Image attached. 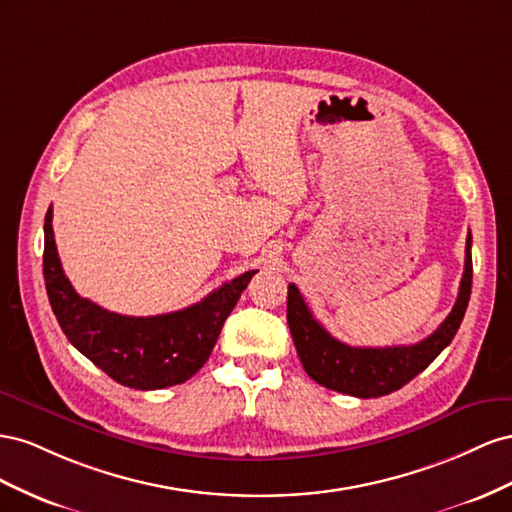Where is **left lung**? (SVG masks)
Returning a JSON list of instances; mask_svg holds the SVG:
<instances>
[{"mask_svg": "<svg viewBox=\"0 0 512 512\" xmlns=\"http://www.w3.org/2000/svg\"><path fill=\"white\" fill-rule=\"evenodd\" d=\"M472 294V236L465 242V270L459 296L448 317L425 341L397 347H352L337 341L313 317L298 287L287 291V324L304 371L317 384L352 397H384L403 388L410 379L425 371L450 345L461 326Z\"/></svg>", "mask_w": 512, "mask_h": 512, "instance_id": "left-lung-1", "label": "left lung"}]
</instances>
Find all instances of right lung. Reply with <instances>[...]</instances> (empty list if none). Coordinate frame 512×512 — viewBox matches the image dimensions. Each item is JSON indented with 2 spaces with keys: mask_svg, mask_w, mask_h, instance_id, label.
<instances>
[{
  "mask_svg": "<svg viewBox=\"0 0 512 512\" xmlns=\"http://www.w3.org/2000/svg\"><path fill=\"white\" fill-rule=\"evenodd\" d=\"M53 208L45 216L47 296L68 341L115 382L135 390H160L191 379L216 345L225 319L257 270L244 272L188 309L128 317L81 298L62 270L53 238Z\"/></svg>",
  "mask_w": 512,
  "mask_h": 512,
  "instance_id": "1",
  "label": "right lung"
}]
</instances>
